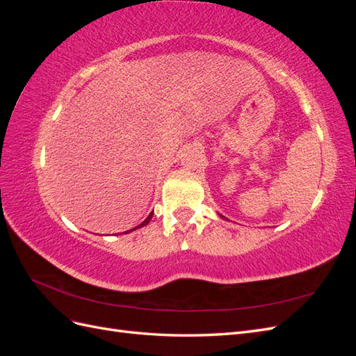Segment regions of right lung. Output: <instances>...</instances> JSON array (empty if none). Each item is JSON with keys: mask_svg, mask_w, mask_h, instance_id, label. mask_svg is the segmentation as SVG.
Masks as SVG:
<instances>
[{"mask_svg": "<svg viewBox=\"0 0 356 356\" xmlns=\"http://www.w3.org/2000/svg\"><path fill=\"white\" fill-rule=\"evenodd\" d=\"M152 218H153V212H152V213H149V215H148V217H147V218H145V220H144V221H143L141 224H139V225H136V227H134L132 230H129V232H134V230H136V229H141V227H144V225H147V224L149 222V220H152ZM129 232H124V233H129Z\"/></svg>", "mask_w": 356, "mask_h": 356, "instance_id": "obj_1", "label": "right lung"}]
</instances>
